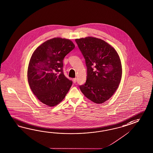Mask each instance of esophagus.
<instances>
[{"mask_svg":"<svg viewBox=\"0 0 153 153\" xmlns=\"http://www.w3.org/2000/svg\"><path fill=\"white\" fill-rule=\"evenodd\" d=\"M73 81H74V82L75 83L76 82V81H77V79H76V78H74V79H73Z\"/></svg>","mask_w":153,"mask_h":153,"instance_id":"obj_1","label":"esophagus"}]
</instances>
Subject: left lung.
Listing matches in <instances>:
<instances>
[{
  "label": "left lung",
  "instance_id": "obj_1",
  "mask_svg": "<svg viewBox=\"0 0 153 153\" xmlns=\"http://www.w3.org/2000/svg\"><path fill=\"white\" fill-rule=\"evenodd\" d=\"M75 41L87 66V80L79 88L91 101L104 103L115 93L122 78L119 55L115 49L100 39L87 37Z\"/></svg>",
  "mask_w": 153,
  "mask_h": 153
}]
</instances>
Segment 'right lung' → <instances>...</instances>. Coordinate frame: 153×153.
I'll list each match as a JSON object with an SVG mask.
<instances>
[{"label":"right lung","instance_id":"1","mask_svg":"<svg viewBox=\"0 0 153 153\" xmlns=\"http://www.w3.org/2000/svg\"><path fill=\"white\" fill-rule=\"evenodd\" d=\"M75 47L69 39L55 37L40 45L31 57L29 85L37 99L49 107L60 103L71 88L72 81L63 74V60Z\"/></svg>","mask_w":153,"mask_h":153}]
</instances>
